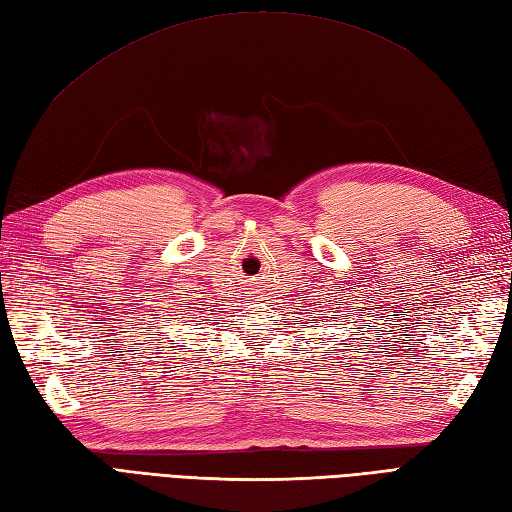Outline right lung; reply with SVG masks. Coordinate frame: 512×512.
Wrapping results in <instances>:
<instances>
[{"label":"right lung","mask_w":512,"mask_h":512,"mask_svg":"<svg viewBox=\"0 0 512 512\" xmlns=\"http://www.w3.org/2000/svg\"><path fill=\"white\" fill-rule=\"evenodd\" d=\"M185 311H194V307H187ZM185 316H187V314H181V318H185ZM192 322H198V320H192Z\"/></svg>","instance_id":"1"}]
</instances>
